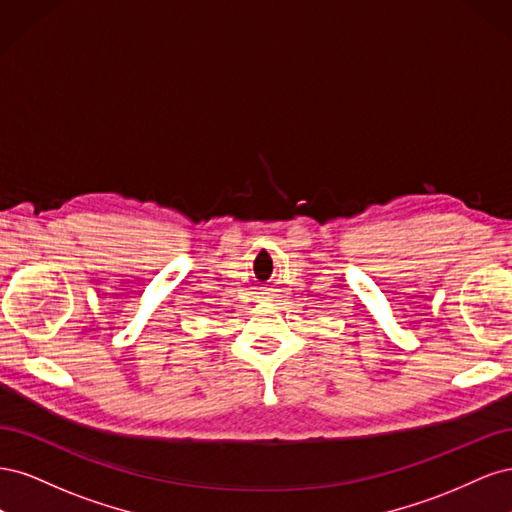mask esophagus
<instances>
[{
  "label": "esophagus",
  "instance_id": "1",
  "mask_svg": "<svg viewBox=\"0 0 512 512\" xmlns=\"http://www.w3.org/2000/svg\"><path fill=\"white\" fill-rule=\"evenodd\" d=\"M260 294H265V297L269 299L271 297V292H269V288H262V292ZM265 297H262V299H265Z\"/></svg>",
  "mask_w": 512,
  "mask_h": 512
}]
</instances>
